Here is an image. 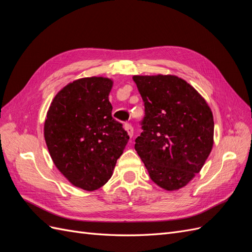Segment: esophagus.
Listing matches in <instances>:
<instances>
[{"mask_svg":"<svg viewBox=\"0 0 252 252\" xmlns=\"http://www.w3.org/2000/svg\"><path fill=\"white\" fill-rule=\"evenodd\" d=\"M124 128H125V130L127 131V133H128V135L130 136V138H132L133 136V127L129 124V123H126L125 125H124Z\"/></svg>","mask_w":252,"mask_h":252,"instance_id":"obj_1","label":"esophagus"}]
</instances>
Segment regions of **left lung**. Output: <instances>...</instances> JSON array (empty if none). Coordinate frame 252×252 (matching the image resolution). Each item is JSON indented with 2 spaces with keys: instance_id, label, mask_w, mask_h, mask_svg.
Segmentation results:
<instances>
[{
  "instance_id": "1",
  "label": "left lung",
  "mask_w": 252,
  "mask_h": 252,
  "mask_svg": "<svg viewBox=\"0 0 252 252\" xmlns=\"http://www.w3.org/2000/svg\"><path fill=\"white\" fill-rule=\"evenodd\" d=\"M145 106L134 148L150 179L166 190L186 186L213 146V116L197 91L175 75H134Z\"/></svg>"
}]
</instances>
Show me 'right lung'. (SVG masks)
I'll list each match as a JSON object with an SVG mask.
<instances>
[{
    "instance_id": "add662e5",
    "label": "right lung",
    "mask_w": 252,
    "mask_h": 252,
    "mask_svg": "<svg viewBox=\"0 0 252 252\" xmlns=\"http://www.w3.org/2000/svg\"><path fill=\"white\" fill-rule=\"evenodd\" d=\"M112 84L102 77L69 83L53 98L45 120L53 163L72 185L87 191L107 183L129 140L111 116Z\"/></svg>"
}]
</instances>
